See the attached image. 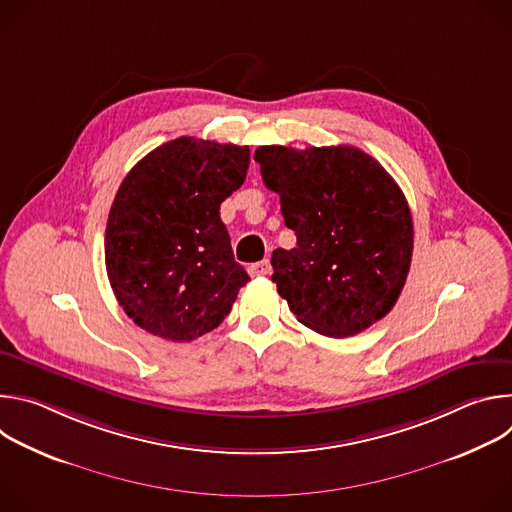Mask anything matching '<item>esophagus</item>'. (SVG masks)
I'll list each match as a JSON object with an SVG mask.
<instances>
[{
  "label": "esophagus",
  "instance_id": "1",
  "mask_svg": "<svg viewBox=\"0 0 512 512\" xmlns=\"http://www.w3.org/2000/svg\"><path fill=\"white\" fill-rule=\"evenodd\" d=\"M269 273H271V263L267 259L249 265V275L251 277H263V275H269Z\"/></svg>",
  "mask_w": 512,
  "mask_h": 512
}]
</instances>
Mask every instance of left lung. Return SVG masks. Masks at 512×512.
<instances>
[{"label":"left lung","instance_id":"obj_1","mask_svg":"<svg viewBox=\"0 0 512 512\" xmlns=\"http://www.w3.org/2000/svg\"><path fill=\"white\" fill-rule=\"evenodd\" d=\"M261 176L279 194L294 249L271 255L273 283L298 320L332 338L354 336L399 300L413 255L409 204L369 154L352 145H261Z\"/></svg>","mask_w":512,"mask_h":512}]
</instances>
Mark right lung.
I'll return each instance as SVG.
<instances>
[{"label": "right lung", "mask_w": 512, "mask_h": 512, "mask_svg": "<svg viewBox=\"0 0 512 512\" xmlns=\"http://www.w3.org/2000/svg\"><path fill=\"white\" fill-rule=\"evenodd\" d=\"M247 145L172 139L121 182L105 231L113 294L145 332L190 342L221 324L249 281L221 202L247 178Z\"/></svg>", "instance_id": "add662e5"}]
</instances>
